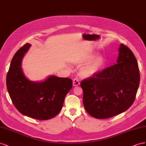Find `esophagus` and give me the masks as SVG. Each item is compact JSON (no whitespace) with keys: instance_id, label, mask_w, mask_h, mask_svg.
Wrapping results in <instances>:
<instances>
[{"instance_id":"esophagus-1","label":"esophagus","mask_w":146,"mask_h":146,"mask_svg":"<svg viewBox=\"0 0 146 146\" xmlns=\"http://www.w3.org/2000/svg\"><path fill=\"white\" fill-rule=\"evenodd\" d=\"M80 80H79V79L78 78H74L73 81V86H74V87L78 86H80Z\"/></svg>"}]
</instances>
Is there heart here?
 <instances>
[{"instance_id": "obj_1", "label": "heart", "mask_w": 146, "mask_h": 146, "mask_svg": "<svg viewBox=\"0 0 146 146\" xmlns=\"http://www.w3.org/2000/svg\"><path fill=\"white\" fill-rule=\"evenodd\" d=\"M78 65H83L80 70L81 76L90 78L94 76L100 71L105 65V59L102 56L94 57L93 54H88L77 60Z\"/></svg>"}]
</instances>
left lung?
<instances>
[{"label":"left lung","instance_id":"obj_1","mask_svg":"<svg viewBox=\"0 0 146 146\" xmlns=\"http://www.w3.org/2000/svg\"><path fill=\"white\" fill-rule=\"evenodd\" d=\"M139 81L136 57L130 48L120 44L117 64L81 81L85 110L100 119L125 112L135 101Z\"/></svg>","mask_w":146,"mask_h":146}]
</instances>
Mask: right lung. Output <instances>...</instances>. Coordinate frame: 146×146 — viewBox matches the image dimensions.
Wrapping results in <instances>:
<instances>
[{
    "instance_id": "right-lung-1",
    "label": "right lung",
    "mask_w": 146,
    "mask_h": 146,
    "mask_svg": "<svg viewBox=\"0 0 146 146\" xmlns=\"http://www.w3.org/2000/svg\"><path fill=\"white\" fill-rule=\"evenodd\" d=\"M31 44L26 43L15 53L7 73L6 82L12 102L21 113L38 120L54 117L72 88L68 78L49 76L43 82H32L24 76L21 62Z\"/></svg>"
}]
</instances>
